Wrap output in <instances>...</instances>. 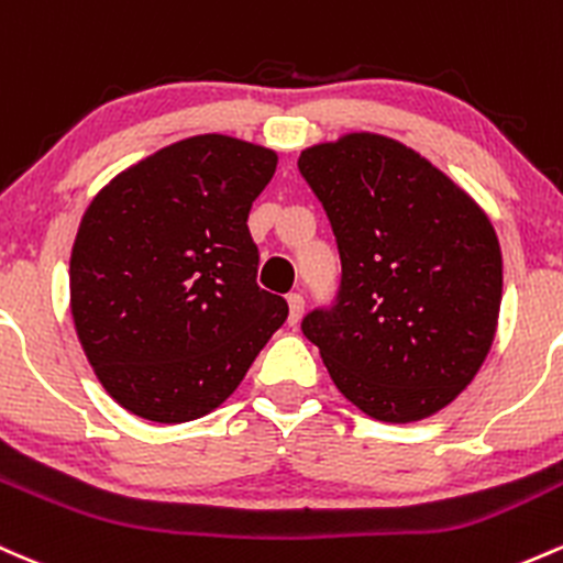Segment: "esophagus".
<instances>
[{
    "mask_svg": "<svg viewBox=\"0 0 563 563\" xmlns=\"http://www.w3.org/2000/svg\"><path fill=\"white\" fill-rule=\"evenodd\" d=\"M288 310H291V314H288V323L296 325L299 323L301 312H305V296H301L299 291L288 294Z\"/></svg>",
    "mask_w": 563,
    "mask_h": 563,
    "instance_id": "esophagus-1",
    "label": "esophagus"
}]
</instances>
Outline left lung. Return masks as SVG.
<instances>
[{
    "instance_id": "1",
    "label": "left lung",
    "mask_w": 563,
    "mask_h": 563,
    "mask_svg": "<svg viewBox=\"0 0 563 563\" xmlns=\"http://www.w3.org/2000/svg\"><path fill=\"white\" fill-rule=\"evenodd\" d=\"M299 173L342 258L333 301L301 320L333 385L382 422L441 411L478 374L497 331L503 253L489 219L385 135L305 150Z\"/></svg>"
}]
</instances>
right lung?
I'll use <instances>...</instances> for the list:
<instances>
[{"label":"right lung","mask_w":563,"mask_h":563,"mask_svg":"<svg viewBox=\"0 0 563 563\" xmlns=\"http://www.w3.org/2000/svg\"><path fill=\"white\" fill-rule=\"evenodd\" d=\"M275 152L195 135L98 191L71 251V314L111 398L176 424L224 404L286 323L283 296L256 283L253 200Z\"/></svg>","instance_id":"add662e5"}]
</instances>
